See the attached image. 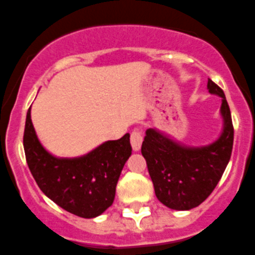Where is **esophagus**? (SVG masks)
Returning a JSON list of instances; mask_svg holds the SVG:
<instances>
[{
	"instance_id": "1",
	"label": "esophagus",
	"mask_w": 255,
	"mask_h": 255,
	"mask_svg": "<svg viewBox=\"0 0 255 255\" xmlns=\"http://www.w3.org/2000/svg\"><path fill=\"white\" fill-rule=\"evenodd\" d=\"M142 141H143V137H142V132L139 129H134L130 133V144H132L133 151H138L141 148Z\"/></svg>"
}]
</instances>
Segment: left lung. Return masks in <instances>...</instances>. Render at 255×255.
Masks as SVG:
<instances>
[{"mask_svg": "<svg viewBox=\"0 0 255 255\" xmlns=\"http://www.w3.org/2000/svg\"><path fill=\"white\" fill-rule=\"evenodd\" d=\"M211 94L221 98L220 113L224 127L220 137L201 147L178 143L160 130H146L142 154L153 182L154 194L173 210H190L205 201L224 173L232 156L234 128L227 98L220 87L208 80Z\"/></svg>", "mask_w": 255, "mask_h": 255, "instance_id": "1", "label": "left lung"}]
</instances>
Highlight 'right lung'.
Wrapping results in <instances>:
<instances>
[{
  "mask_svg": "<svg viewBox=\"0 0 255 255\" xmlns=\"http://www.w3.org/2000/svg\"><path fill=\"white\" fill-rule=\"evenodd\" d=\"M30 109L26 116L23 148L37 186L74 215L85 219L101 215L113 204L118 178L132 153L129 133L117 141L104 142L84 156L59 158L40 143Z\"/></svg>",
  "mask_w": 255,
  "mask_h": 255,
  "instance_id": "1",
  "label": "right lung"
}]
</instances>
